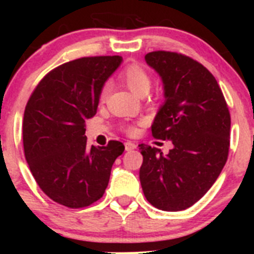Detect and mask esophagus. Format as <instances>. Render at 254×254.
I'll list each match as a JSON object with an SVG mask.
<instances>
[{
  "label": "esophagus",
  "instance_id": "esophagus-1",
  "mask_svg": "<svg viewBox=\"0 0 254 254\" xmlns=\"http://www.w3.org/2000/svg\"><path fill=\"white\" fill-rule=\"evenodd\" d=\"M136 147H137V145L133 142H131V141H127V142H125L126 151H132V150H134Z\"/></svg>",
  "mask_w": 254,
  "mask_h": 254
}]
</instances>
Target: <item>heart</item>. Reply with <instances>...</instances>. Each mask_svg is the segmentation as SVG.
Listing matches in <instances>:
<instances>
[{
    "instance_id": "obj_1",
    "label": "heart",
    "mask_w": 254,
    "mask_h": 254,
    "mask_svg": "<svg viewBox=\"0 0 254 254\" xmlns=\"http://www.w3.org/2000/svg\"><path fill=\"white\" fill-rule=\"evenodd\" d=\"M120 78L132 93L136 94V95L138 96H145L149 93L150 89H151V76H150V73L147 72L146 69L138 64H128L127 67H125V68L122 69V72L120 73ZM108 93H109V87H103L99 95L102 102L107 99ZM123 131L132 134L136 132V128H134L133 126H123Z\"/></svg>"
}]
</instances>
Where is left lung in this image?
<instances>
[{
	"label": "left lung",
	"instance_id": "obj_1",
	"mask_svg": "<svg viewBox=\"0 0 254 254\" xmlns=\"http://www.w3.org/2000/svg\"><path fill=\"white\" fill-rule=\"evenodd\" d=\"M160 75L165 102L151 126L152 136L170 140L169 154L138 145L140 182L159 210L182 211L202 198L228 160L230 113L216 78L205 66L176 52L145 56Z\"/></svg>",
	"mask_w": 254,
	"mask_h": 254
}]
</instances>
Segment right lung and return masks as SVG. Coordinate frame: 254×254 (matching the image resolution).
Instances as JSON below:
<instances>
[{
	"instance_id": "add662e5",
	"label": "right lung",
	"mask_w": 254,
	"mask_h": 254,
	"mask_svg": "<svg viewBox=\"0 0 254 254\" xmlns=\"http://www.w3.org/2000/svg\"><path fill=\"white\" fill-rule=\"evenodd\" d=\"M120 56L69 61L47 73L31 93L22 121L25 159L35 182L55 202L69 208L103 197L112 165L125 151L120 141L89 146L85 121L95 116L107 78Z\"/></svg>"
}]
</instances>
